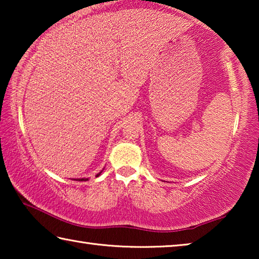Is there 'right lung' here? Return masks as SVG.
I'll use <instances>...</instances> for the list:
<instances>
[{
  "label": "right lung",
  "mask_w": 259,
  "mask_h": 259,
  "mask_svg": "<svg viewBox=\"0 0 259 259\" xmlns=\"http://www.w3.org/2000/svg\"><path fill=\"white\" fill-rule=\"evenodd\" d=\"M100 174H102V172H99V174H97V176H96V177H98ZM78 181H81V182H82V181H88V179H87V178H82V179H78Z\"/></svg>",
  "instance_id": "right-lung-1"
}]
</instances>
